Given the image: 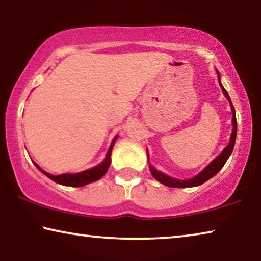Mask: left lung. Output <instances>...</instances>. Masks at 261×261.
<instances>
[{
	"label": "left lung",
	"mask_w": 261,
	"mask_h": 261,
	"mask_svg": "<svg viewBox=\"0 0 261 261\" xmlns=\"http://www.w3.org/2000/svg\"><path fill=\"white\" fill-rule=\"evenodd\" d=\"M219 82H220V80H219ZM220 85H221V88H222V91H223L224 96H226L227 99L230 103L231 113H233V120H231V122H233V132H231V137H230L229 144H228L227 147L223 149V152L221 153V154L217 156L216 159H214L213 162L210 163L209 165L202 171L201 173L197 174V176L191 178V179H189V180L174 179V178H171L169 176H166V174L159 172V171H156L152 165H149V170H151V173L153 174V177H154L156 180H159L162 184L166 185V187H171V188L197 187V185L203 184L204 181L209 180L210 178H213L214 176H215V174L219 172L221 169H222L223 165L226 164V162L228 160V158H229L231 152H233V148H234V145H235V139H237V116H235V109L233 107V103H231V101H230L229 95H228L226 89L223 88V85L221 84V82H220Z\"/></svg>",
	"instance_id": "left-lung-1"
}]
</instances>
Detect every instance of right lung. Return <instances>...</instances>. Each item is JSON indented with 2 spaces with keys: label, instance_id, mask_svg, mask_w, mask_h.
Segmentation results:
<instances>
[{
  "label": "right lung",
  "instance_id": "add662e5",
  "mask_svg": "<svg viewBox=\"0 0 261 261\" xmlns=\"http://www.w3.org/2000/svg\"><path fill=\"white\" fill-rule=\"evenodd\" d=\"M116 138L117 137H115V139H114L112 142V145H110L109 151H108V153H107L106 159L103 160V163L99 164L98 166L94 167V169L83 171V172H80V173H73V174L65 173V174H59V176H52V174L42 171L35 163H34V165L37 166L42 173L46 174L49 179L56 181V183H59L62 185H67V187H83V185H85V184L91 183V181L99 179V178H101L102 176H105V173L108 171V167L110 165V154H112V149H113L114 144H115Z\"/></svg>",
  "mask_w": 261,
  "mask_h": 261
}]
</instances>
